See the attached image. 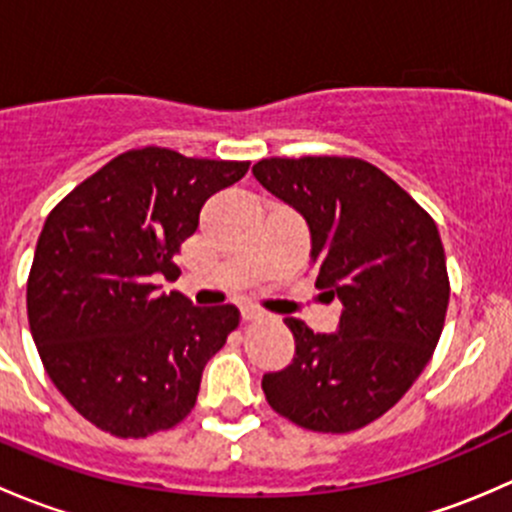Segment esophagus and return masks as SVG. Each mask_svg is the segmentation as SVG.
Masks as SVG:
<instances>
[{
    "label": "esophagus",
    "mask_w": 512,
    "mask_h": 512,
    "mask_svg": "<svg viewBox=\"0 0 512 512\" xmlns=\"http://www.w3.org/2000/svg\"><path fill=\"white\" fill-rule=\"evenodd\" d=\"M242 322H255V319H262L265 317V312L257 307H242Z\"/></svg>",
    "instance_id": "34e87169"
}]
</instances>
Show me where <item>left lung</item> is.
Listing matches in <instances>:
<instances>
[{"label":"left lung","mask_w":512,"mask_h":512,"mask_svg":"<svg viewBox=\"0 0 512 512\" xmlns=\"http://www.w3.org/2000/svg\"><path fill=\"white\" fill-rule=\"evenodd\" d=\"M252 175L302 215L317 287L342 302L334 334L285 319L294 359L262 376V391L297 426L356 431L411 389L441 337L451 287L438 227L359 158H265Z\"/></svg>","instance_id":"8db88e82"}]
</instances>
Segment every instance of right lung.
<instances>
[{
    "label": "right lung",
    "instance_id": "right-lung-1",
    "mask_svg": "<svg viewBox=\"0 0 512 512\" xmlns=\"http://www.w3.org/2000/svg\"><path fill=\"white\" fill-rule=\"evenodd\" d=\"M245 160L126 151L76 185L46 218L27 285L29 329L64 399L101 431L146 438L195 406L208 359L240 322L232 304L193 307L158 292L198 230L210 195Z\"/></svg>",
    "mask_w": 512,
    "mask_h": 512
}]
</instances>
